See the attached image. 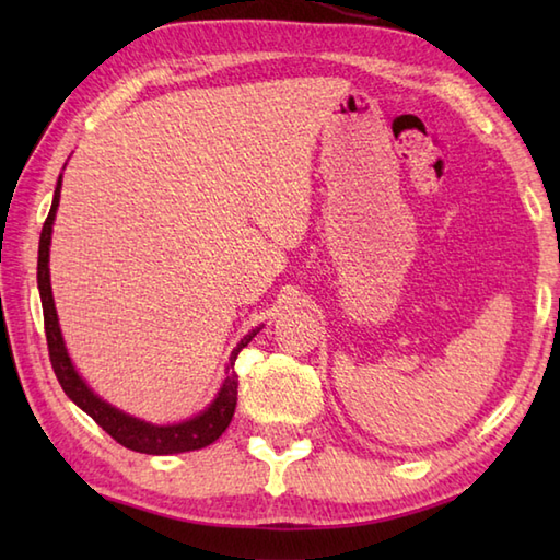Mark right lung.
<instances>
[{
  "label": "right lung",
  "mask_w": 560,
  "mask_h": 560,
  "mask_svg": "<svg viewBox=\"0 0 560 560\" xmlns=\"http://www.w3.org/2000/svg\"><path fill=\"white\" fill-rule=\"evenodd\" d=\"M59 187H62V177L57 180L52 207L47 219L43 223L40 233V245H38V289H40V301H43V319H45V339H47V353H50L52 371L62 385L65 395L86 411L93 421H96L105 433L115 438L117 443L125 445L127 450L144 452V455H175V452H189V450H201L211 445L225 428H229L235 404H237V373H235V359L253 337L259 331L253 329L249 335L237 343L231 353L229 361V377L219 392V397L211 401L207 411H201L195 419L175 425H151L132 416L122 413L120 409L110 407L108 401L93 395L86 387V383L77 375L74 365H71L62 335H59L57 325V313H55V301H52V289H50V269H47V261H50V235H52V221L55 211L59 205Z\"/></svg>",
  "instance_id": "obj_1"
}]
</instances>
